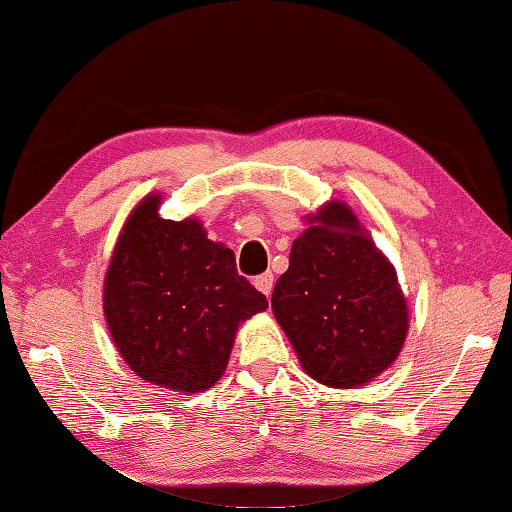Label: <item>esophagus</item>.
<instances>
[{
    "label": "esophagus",
    "mask_w": 512,
    "mask_h": 512,
    "mask_svg": "<svg viewBox=\"0 0 512 512\" xmlns=\"http://www.w3.org/2000/svg\"><path fill=\"white\" fill-rule=\"evenodd\" d=\"M254 285H256L258 292H263L265 297H270L272 288H274V274H272V272H265V274H261V276H256Z\"/></svg>",
    "instance_id": "1"
}]
</instances>
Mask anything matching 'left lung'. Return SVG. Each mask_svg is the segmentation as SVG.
Returning <instances> with one entry per match:
<instances>
[{"instance_id":"obj_1","label":"left lung","mask_w":512,"mask_h":512,"mask_svg":"<svg viewBox=\"0 0 512 512\" xmlns=\"http://www.w3.org/2000/svg\"><path fill=\"white\" fill-rule=\"evenodd\" d=\"M272 310L312 380L357 389L396 362L409 330L396 267L342 200L310 213Z\"/></svg>"}]
</instances>
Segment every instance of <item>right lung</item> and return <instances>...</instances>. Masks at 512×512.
Instances as JSON below:
<instances>
[{"label": "right lung", "mask_w": 512, "mask_h": 512, "mask_svg": "<svg viewBox=\"0 0 512 512\" xmlns=\"http://www.w3.org/2000/svg\"><path fill=\"white\" fill-rule=\"evenodd\" d=\"M161 195L134 206L103 281V315L123 362L159 389L202 393L227 371L238 326L267 299L200 220H164Z\"/></svg>", "instance_id": "right-lung-1"}]
</instances>
